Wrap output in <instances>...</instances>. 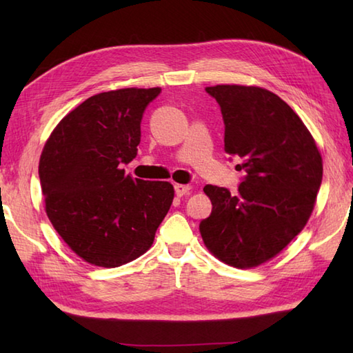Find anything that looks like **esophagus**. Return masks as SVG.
<instances>
[{
	"label": "esophagus",
	"mask_w": 353,
	"mask_h": 353,
	"mask_svg": "<svg viewBox=\"0 0 353 353\" xmlns=\"http://www.w3.org/2000/svg\"><path fill=\"white\" fill-rule=\"evenodd\" d=\"M174 191L179 197H183L185 194H190L191 192V186L190 185H174Z\"/></svg>",
	"instance_id": "obj_1"
}]
</instances>
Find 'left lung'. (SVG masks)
<instances>
[{"label": "left lung", "instance_id": "8db88e82", "mask_svg": "<svg viewBox=\"0 0 353 353\" xmlns=\"http://www.w3.org/2000/svg\"><path fill=\"white\" fill-rule=\"evenodd\" d=\"M224 150L243 159L238 191L206 185L212 212L200 221L206 247L229 265L249 268L276 256L301 232L323 176L319 148L302 119L262 88L216 85Z\"/></svg>", "mask_w": 353, "mask_h": 353}]
</instances>
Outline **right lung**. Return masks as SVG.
Returning <instances> with one entry per match:
<instances>
[{
    "instance_id": "add662e5",
    "label": "right lung",
    "mask_w": 353,
    "mask_h": 353,
    "mask_svg": "<svg viewBox=\"0 0 353 353\" xmlns=\"http://www.w3.org/2000/svg\"><path fill=\"white\" fill-rule=\"evenodd\" d=\"M161 88H127L89 97L70 112L39 161L45 211L63 241L89 264L119 267L139 258L174 197L168 182L127 176L141 121Z\"/></svg>"
}]
</instances>
